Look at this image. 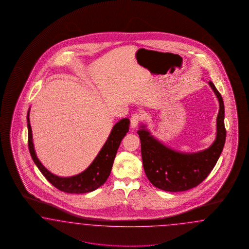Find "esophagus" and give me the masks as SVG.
Returning a JSON list of instances; mask_svg holds the SVG:
<instances>
[{
    "instance_id": "esophagus-1",
    "label": "esophagus",
    "mask_w": 249,
    "mask_h": 249,
    "mask_svg": "<svg viewBox=\"0 0 249 249\" xmlns=\"http://www.w3.org/2000/svg\"><path fill=\"white\" fill-rule=\"evenodd\" d=\"M142 120V115L141 113H134L130 118V125L131 128H136L138 124Z\"/></svg>"
}]
</instances>
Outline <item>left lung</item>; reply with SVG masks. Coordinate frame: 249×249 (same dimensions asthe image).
Segmentation results:
<instances>
[{
  "instance_id": "left-lung-1",
  "label": "left lung",
  "mask_w": 249,
  "mask_h": 249,
  "mask_svg": "<svg viewBox=\"0 0 249 249\" xmlns=\"http://www.w3.org/2000/svg\"><path fill=\"white\" fill-rule=\"evenodd\" d=\"M212 89L219 101L216 138L204 151L183 153L159 142L142 125L137 131L141 140L142 156L147 178L157 188L166 192H182L199 185L216 164L226 142L225 106L221 94L212 81Z\"/></svg>"
}]
</instances>
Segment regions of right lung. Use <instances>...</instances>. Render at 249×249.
Listing matches in <instances>:
<instances>
[{"label": "right lung", "instance_id": "add662e5", "mask_svg": "<svg viewBox=\"0 0 249 249\" xmlns=\"http://www.w3.org/2000/svg\"><path fill=\"white\" fill-rule=\"evenodd\" d=\"M30 108L27 112V128H28V147L34 162L36 164L40 172L55 188L68 194H86L100 187L108 178L114 159L122 139L125 137L129 128V120L125 118L114 125L110 134L102 149L98 152L93 162L81 174L71 177H59L51 174L45 169L36 154L33 136L29 120Z\"/></svg>", "mask_w": 249, "mask_h": 249}]
</instances>
